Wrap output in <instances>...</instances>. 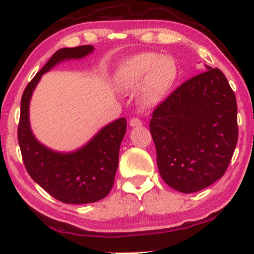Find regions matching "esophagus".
I'll use <instances>...</instances> for the list:
<instances>
[{"label": "esophagus", "instance_id": "esophagus-1", "mask_svg": "<svg viewBox=\"0 0 254 254\" xmlns=\"http://www.w3.org/2000/svg\"><path fill=\"white\" fill-rule=\"evenodd\" d=\"M129 126L130 127H139V126H142V121H141L140 119H136V118H133L129 121Z\"/></svg>", "mask_w": 254, "mask_h": 254}]
</instances>
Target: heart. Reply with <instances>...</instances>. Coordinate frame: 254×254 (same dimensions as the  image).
I'll return each instance as SVG.
<instances>
[{"label": "heart", "instance_id": "obj_1", "mask_svg": "<svg viewBox=\"0 0 254 254\" xmlns=\"http://www.w3.org/2000/svg\"><path fill=\"white\" fill-rule=\"evenodd\" d=\"M179 66L170 56L156 52H141L120 63L114 73V84L123 92L140 88L139 104L143 110H153L162 103L173 90Z\"/></svg>", "mask_w": 254, "mask_h": 254}]
</instances>
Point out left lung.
<instances>
[{
  "label": "left lung",
  "mask_w": 254,
  "mask_h": 254,
  "mask_svg": "<svg viewBox=\"0 0 254 254\" xmlns=\"http://www.w3.org/2000/svg\"><path fill=\"white\" fill-rule=\"evenodd\" d=\"M205 67L154 111L149 125L160 175L183 193L219 180L238 140L236 95L219 68Z\"/></svg>",
  "instance_id": "obj_1"
}]
</instances>
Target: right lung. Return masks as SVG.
Returning <instances> with one entry per match:
<instances>
[{"label": "right lung", "instance_id": "1", "mask_svg": "<svg viewBox=\"0 0 254 254\" xmlns=\"http://www.w3.org/2000/svg\"><path fill=\"white\" fill-rule=\"evenodd\" d=\"M94 51L92 45L64 48L55 52L23 92L18 143L26 171L56 199L67 204H87L105 198L111 191L119 164V150L127 123L125 118L101 128L83 147L57 151L39 142L32 133L29 108L42 75L59 63L81 59Z\"/></svg>", "mask_w": 254, "mask_h": 254}]
</instances>
